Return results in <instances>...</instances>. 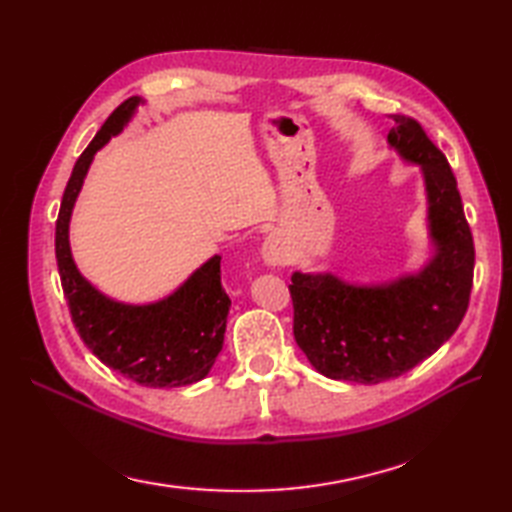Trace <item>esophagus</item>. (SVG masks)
<instances>
[{
  "label": "esophagus",
  "mask_w": 512,
  "mask_h": 512,
  "mask_svg": "<svg viewBox=\"0 0 512 512\" xmlns=\"http://www.w3.org/2000/svg\"><path fill=\"white\" fill-rule=\"evenodd\" d=\"M263 260L271 267L286 265V249L276 234H271L263 243Z\"/></svg>",
  "instance_id": "34e87169"
}]
</instances>
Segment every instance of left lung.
Listing matches in <instances>:
<instances>
[{
	"label": "left lung",
	"instance_id": "left-lung-1",
	"mask_svg": "<svg viewBox=\"0 0 512 512\" xmlns=\"http://www.w3.org/2000/svg\"><path fill=\"white\" fill-rule=\"evenodd\" d=\"M389 117V143L423 169L436 256L417 276L382 286L293 273L295 341L332 380L378 384L402 376L450 339L471 297L476 249L450 162L417 119Z\"/></svg>",
	"mask_w": 512,
	"mask_h": 512
}]
</instances>
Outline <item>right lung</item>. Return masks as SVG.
<instances>
[{"mask_svg": "<svg viewBox=\"0 0 512 512\" xmlns=\"http://www.w3.org/2000/svg\"><path fill=\"white\" fill-rule=\"evenodd\" d=\"M139 97L119 104L80 154L56 219V260L71 321L86 347L123 378L154 389L186 386L208 376L223 347L230 297L221 286V258H210L162 302L126 306L97 293L73 265L69 219L99 147L121 132Z\"/></svg>", "mask_w": 512, "mask_h": 512, "instance_id": "right-lung-1", "label": "right lung"}]
</instances>
